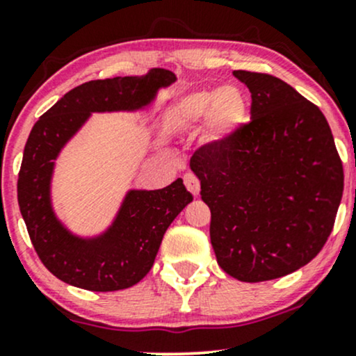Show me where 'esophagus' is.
<instances>
[{"instance_id": "1", "label": "esophagus", "mask_w": 356, "mask_h": 356, "mask_svg": "<svg viewBox=\"0 0 356 356\" xmlns=\"http://www.w3.org/2000/svg\"><path fill=\"white\" fill-rule=\"evenodd\" d=\"M184 184H186L187 191H189L194 197H197L199 191H201V182H199V179L192 172H187L184 175Z\"/></svg>"}]
</instances>
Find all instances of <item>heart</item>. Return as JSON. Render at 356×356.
I'll return each mask as SVG.
<instances>
[{"mask_svg": "<svg viewBox=\"0 0 356 356\" xmlns=\"http://www.w3.org/2000/svg\"><path fill=\"white\" fill-rule=\"evenodd\" d=\"M170 118L181 127H195L206 118L207 137L212 142H222L246 124L249 104L238 87L197 90L175 102Z\"/></svg>", "mask_w": 356, "mask_h": 356, "instance_id": "heart-1", "label": "heart"}]
</instances>
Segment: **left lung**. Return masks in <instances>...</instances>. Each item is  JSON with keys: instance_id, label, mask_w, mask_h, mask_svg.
<instances>
[{"instance_id": "1", "label": "left lung", "mask_w": 356, "mask_h": 356, "mask_svg": "<svg viewBox=\"0 0 356 356\" xmlns=\"http://www.w3.org/2000/svg\"><path fill=\"white\" fill-rule=\"evenodd\" d=\"M251 122L191 159L211 209L219 266L244 283L276 280L308 264L332 234L343 165L316 105L286 81L246 70Z\"/></svg>"}]
</instances>
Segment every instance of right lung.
I'll use <instances>...</instances> for the list:
<instances>
[{
  "mask_svg": "<svg viewBox=\"0 0 356 356\" xmlns=\"http://www.w3.org/2000/svg\"><path fill=\"white\" fill-rule=\"evenodd\" d=\"M174 81L164 68L87 81L65 93L31 129L18 174V204L36 254L58 280L88 291L137 284L152 268L167 227L192 201L182 179L164 189L129 191L104 234L80 238L56 219L50 199L55 159L90 113L140 110Z\"/></svg>",
  "mask_w": 356,
  "mask_h": 356,
  "instance_id": "obj_1",
  "label": "right lung"
}]
</instances>
